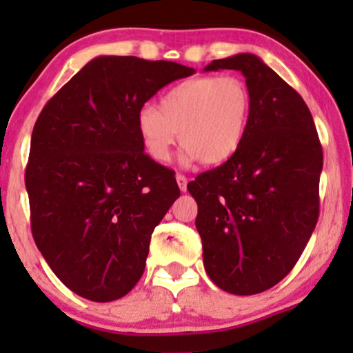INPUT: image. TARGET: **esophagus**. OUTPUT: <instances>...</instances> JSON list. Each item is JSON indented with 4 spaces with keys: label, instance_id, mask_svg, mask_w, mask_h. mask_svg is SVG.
Returning <instances> with one entry per match:
<instances>
[{
    "label": "esophagus",
    "instance_id": "1",
    "mask_svg": "<svg viewBox=\"0 0 353 353\" xmlns=\"http://www.w3.org/2000/svg\"><path fill=\"white\" fill-rule=\"evenodd\" d=\"M176 181H177V185H179L181 192H185V190H188V177L182 176V174H177Z\"/></svg>",
    "mask_w": 353,
    "mask_h": 353
}]
</instances>
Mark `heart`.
<instances>
[{
    "mask_svg": "<svg viewBox=\"0 0 353 353\" xmlns=\"http://www.w3.org/2000/svg\"><path fill=\"white\" fill-rule=\"evenodd\" d=\"M252 106L250 88L239 76H199L169 89L159 109L141 108L136 128L145 152L157 163L171 157L179 132L184 163L219 165L241 149Z\"/></svg>",
    "mask_w": 353,
    "mask_h": 353,
    "instance_id": "b5f03b06",
    "label": "heart"
}]
</instances>
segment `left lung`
Wrapping results in <instances>:
<instances>
[{"label": "left lung", "instance_id": "1", "mask_svg": "<svg viewBox=\"0 0 353 353\" xmlns=\"http://www.w3.org/2000/svg\"><path fill=\"white\" fill-rule=\"evenodd\" d=\"M244 74L254 106L241 149L188 190L210 281L236 295L274 287L297 264L319 219L323 156L314 119L295 89L250 52L204 71Z\"/></svg>", "mask_w": 353, "mask_h": 353}]
</instances>
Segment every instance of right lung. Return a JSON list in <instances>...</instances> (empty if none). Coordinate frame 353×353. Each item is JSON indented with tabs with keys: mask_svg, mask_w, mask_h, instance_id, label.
Listing matches in <instances>:
<instances>
[{
	"mask_svg": "<svg viewBox=\"0 0 353 353\" xmlns=\"http://www.w3.org/2000/svg\"><path fill=\"white\" fill-rule=\"evenodd\" d=\"M172 61L99 56L48 101L26 165L33 239L68 289L124 297L144 272L154 228L181 196L174 171L144 152L137 111L172 81Z\"/></svg>",
	"mask_w": 353,
	"mask_h": 353,
	"instance_id": "add662e5",
	"label": "right lung"
}]
</instances>
